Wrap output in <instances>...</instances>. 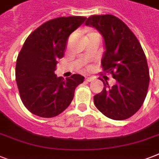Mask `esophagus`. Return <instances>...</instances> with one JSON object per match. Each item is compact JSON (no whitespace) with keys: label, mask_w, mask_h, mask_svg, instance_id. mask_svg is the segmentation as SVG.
Wrapping results in <instances>:
<instances>
[{"label":"esophagus","mask_w":159,"mask_h":159,"mask_svg":"<svg viewBox=\"0 0 159 159\" xmlns=\"http://www.w3.org/2000/svg\"><path fill=\"white\" fill-rule=\"evenodd\" d=\"M92 80H93V78H92V77H86V78H85V81H86V82H91L92 81Z\"/></svg>","instance_id":"34e87169"}]
</instances>
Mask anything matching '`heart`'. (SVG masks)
I'll use <instances>...</instances> for the list:
<instances>
[{"label": "heart", "instance_id": "obj_1", "mask_svg": "<svg viewBox=\"0 0 159 159\" xmlns=\"http://www.w3.org/2000/svg\"><path fill=\"white\" fill-rule=\"evenodd\" d=\"M97 34V33H94V32H92V33H90V34H89V35H90V34Z\"/></svg>", "mask_w": 159, "mask_h": 159}]
</instances>
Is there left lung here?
Here are the masks:
<instances>
[{
	"label": "left lung",
	"instance_id": "1",
	"mask_svg": "<svg viewBox=\"0 0 159 159\" xmlns=\"http://www.w3.org/2000/svg\"><path fill=\"white\" fill-rule=\"evenodd\" d=\"M86 25L104 37L102 68L116 80L112 87L102 80L105 87L94 96L95 106L108 118L126 120L140 109L148 92L149 70L144 52L133 32L113 15L90 16Z\"/></svg>",
	"mask_w": 159,
	"mask_h": 159
}]
</instances>
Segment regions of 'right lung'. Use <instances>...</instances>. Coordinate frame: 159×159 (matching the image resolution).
I'll return each mask as SVG.
<instances>
[{
  "instance_id": "add662e5",
  "label": "right lung",
  "mask_w": 159,
  "mask_h": 159,
  "mask_svg": "<svg viewBox=\"0 0 159 159\" xmlns=\"http://www.w3.org/2000/svg\"><path fill=\"white\" fill-rule=\"evenodd\" d=\"M83 16L57 17L43 23L26 39L16 60V80L24 106L43 118L58 116L71 104L84 77L66 79L54 74L64 56L67 39L85 20Z\"/></svg>"
}]
</instances>
